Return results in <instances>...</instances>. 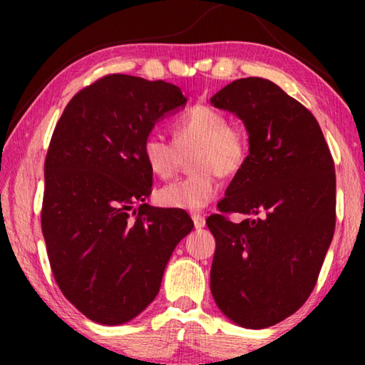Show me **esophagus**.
I'll return each mask as SVG.
<instances>
[{
  "mask_svg": "<svg viewBox=\"0 0 365 365\" xmlns=\"http://www.w3.org/2000/svg\"><path fill=\"white\" fill-rule=\"evenodd\" d=\"M191 219H193V224L196 228H202L206 225V219L205 215L197 214V212H191Z\"/></svg>",
  "mask_w": 365,
  "mask_h": 365,
  "instance_id": "obj_1",
  "label": "esophagus"
}]
</instances>
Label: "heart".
Masks as SVG:
<instances>
[{
	"label": "heart",
	"instance_id": "1",
	"mask_svg": "<svg viewBox=\"0 0 365 365\" xmlns=\"http://www.w3.org/2000/svg\"><path fill=\"white\" fill-rule=\"evenodd\" d=\"M172 140L150 132L141 140V158L159 178H172L180 169L185 154L193 151L190 169L193 174L158 191L165 207H206L217 197L220 177H233L248 163L251 137L243 122L228 120L222 110L206 104L190 108L172 123Z\"/></svg>",
	"mask_w": 365,
	"mask_h": 365
}]
</instances>
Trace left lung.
<instances>
[{
    "label": "left lung",
    "instance_id": "8db88e82",
    "mask_svg": "<svg viewBox=\"0 0 365 365\" xmlns=\"http://www.w3.org/2000/svg\"><path fill=\"white\" fill-rule=\"evenodd\" d=\"M248 127V163L206 224L215 238L211 293L235 324L265 329L316 287L336 222V177L311 110L267 78H238L211 98ZM228 213L247 215L238 225Z\"/></svg>",
    "mask_w": 365,
    "mask_h": 365
}]
</instances>
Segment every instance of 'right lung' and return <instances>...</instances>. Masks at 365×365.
Wrapping results in <instances>:
<instances>
[{
    "label": "right lung",
    "mask_w": 365,
    "mask_h": 365,
    "mask_svg": "<svg viewBox=\"0 0 365 365\" xmlns=\"http://www.w3.org/2000/svg\"><path fill=\"white\" fill-rule=\"evenodd\" d=\"M187 98L177 85L109 73L72 98L45 159L41 232L58 287L103 325L137 317L191 232L183 209L148 206L141 140Z\"/></svg>",
    "instance_id": "obj_1"
}]
</instances>
